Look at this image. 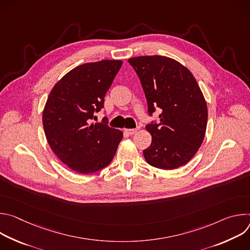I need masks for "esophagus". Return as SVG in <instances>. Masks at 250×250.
<instances>
[{"instance_id":"1","label":"esophagus","mask_w":250,"mask_h":250,"mask_svg":"<svg viewBox=\"0 0 250 250\" xmlns=\"http://www.w3.org/2000/svg\"><path fill=\"white\" fill-rule=\"evenodd\" d=\"M136 130H137L136 128H130V129H125V132L131 135V134H134L136 132Z\"/></svg>"}]
</instances>
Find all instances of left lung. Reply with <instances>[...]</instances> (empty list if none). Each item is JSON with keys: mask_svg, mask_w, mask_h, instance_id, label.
I'll return each mask as SVG.
<instances>
[{"mask_svg": "<svg viewBox=\"0 0 250 250\" xmlns=\"http://www.w3.org/2000/svg\"><path fill=\"white\" fill-rule=\"evenodd\" d=\"M140 80L148 114L159 110V122L146 128L152 141L144 150L146 162L171 170L188 163L205 137L208 109L204 95L190 70L178 61L160 55L128 59Z\"/></svg>", "mask_w": 250, "mask_h": 250, "instance_id": "obj_1", "label": "left lung"}]
</instances>
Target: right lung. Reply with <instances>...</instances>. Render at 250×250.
<instances>
[{"label":"right lung","instance_id":"obj_1","mask_svg":"<svg viewBox=\"0 0 250 250\" xmlns=\"http://www.w3.org/2000/svg\"><path fill=\"white\" fill-rule=\"evenodd\" d=\"M122 60L82 64L52 88L42 114L46 139L55 155L81 174L108 166L123 139V131L105 122L92 124L104 108V95L121 69Z\"/></svg>","mask_w":250,"mask_h":250}]
</instances>
